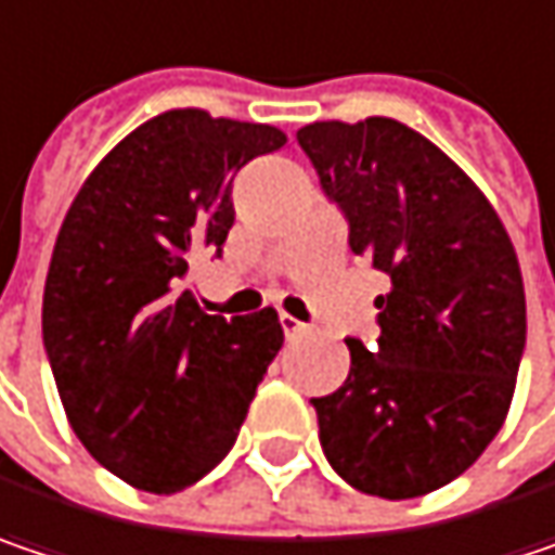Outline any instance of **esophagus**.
I'll list each match as a JSON object with an SVG mask.
<instances>
[{"label":"esophagus","instance_id":"esophagus-1","mask_svg":"<svg viewBox=\"0 0 555 555\" xmlns=\"http://www.w3.org/2000/svg\"><path fill=\"white\" fill-rule=\"evenodd\" d=\"M281 328H284V335L287 337H297V335H302V332H309V325H306V322H299V319L287 315V312L281 315Z\"/></svg>","mask_w":555,"mask_h":555}]
</instances>
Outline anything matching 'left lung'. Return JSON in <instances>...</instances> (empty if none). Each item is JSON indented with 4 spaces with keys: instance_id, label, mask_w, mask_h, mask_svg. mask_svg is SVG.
Here are the masks:
<instances>
[{
    "instance_id": "1",
    "label": "left lung",
    "mask_w": 555,
    "mask_h": 555,
    "mask_svg": "<svg viewBox=\"0 0 555 555\" xmlns=\"http://www.w3.org/2000/svg\"><path fill=\"white\" fill-rule=\"evenodd\" d=\"M297 141L350 249L391 281L376 344L347 337V382L312 398L322 452L360 493H433L508 414L528 340L515 246L455 160L398 119L312 122Z\"/></svg>"
}]
</instances>
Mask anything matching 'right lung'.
Here are the masks:
<instances>
[{"label":"right lung","instance_id":"add662e5","mask_svg":"<svg viewBox=\"0 0 555 555\" xmlns=\"http://www.w3.org/2000/svg\"><path fill=\"white\" fill-rule=\"evenodd\" d=\"M274 126L170 109L119 141L62 220L43 347L81 446L119 480L170 495L215 470L284 344L274 309L208 315L189 261L220 256L230 185L284 147Z\"/></svg>","mask_w":555,"mask_h":555}]
</instances>
